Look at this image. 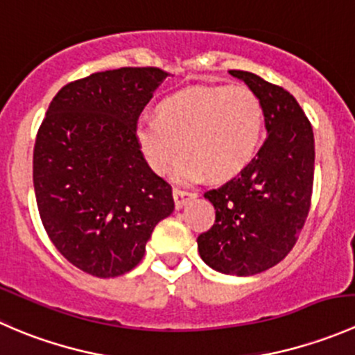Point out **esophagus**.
I'll return each instance as SVG.
<instances>
[{"instance_id":"obj_1","label":"esophagus","mask_w":355,"mask_h":355,"mask_svg":"<svg viewBox=\"0 0 355 355\" xmlns=\"http://www.w3.org/2000/svg\"><path fill=\"white\" fill-rule=\"evenodd\" d=\"M194 192H189V191H182V189H173V199H175V206L177 209L184 207L185 204L189 202V199L194 198Z\"/></svg>"}]
</instances>
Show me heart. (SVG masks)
<instances>
[{"label":"heart","mask_w":355,"mask_h":355,"mask_svg":"<svg viewBox=\"0 0 355 355\" xmlns=\"http://www.w3.org/2000/svg\"><path fill=\"white\" fill-rule=\"evenodd\" d=\"M264 106L245 85H192L164 96L156 118L135 125V139L149 166L166 173L175 166L178 182L204 175L228 178L250 163L264 132Z\"/></svg>","instance_id":"heart-1"}]
</instances>
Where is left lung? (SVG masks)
I'll list each match as a JSON object with an SVG mask.
<instances>
[{
    "label": "left lung",
    "mask_w": 355,
    "mask_h": 355,
    "mask_svg": "<svg viewBox=\"0 0 355 355\" xmlns=\"http://www.w3.org/2000/svg\"><path fill=\"white\" fill-rule=\"evenodd\" d=\"M264 106L268 137L256 157L204 192L216 209L213 227L198 237L199 254L213 270L250 277L280 263L295 245L309 214L314 180V134L292 94L259 75L230 70Z\"/></svg>",
    "instance_id": "left-lung-1"
}]
</instances>
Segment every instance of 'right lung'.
Returning a JSON list of instances; mask_svg holds the SVG:
<instances>
[{
	"mask_svg": "<svg viewBox=\"0 0 355 355\" xmlns=\"http://www.w3.org/2000/svg\"><path fill=\"white\" fill-rule=\"evenodd\" d=\"M168 71L123 67L70 82L53 98L34 146L41 221L58 252L84 273L113 278L137 266L171 185L156 175L135 125Z\"/></svg>",
	"mask_w": 355,
	"mask_h": 355,
	"instance_id": "1",
	"label": "right lung"
}]
</instances>
